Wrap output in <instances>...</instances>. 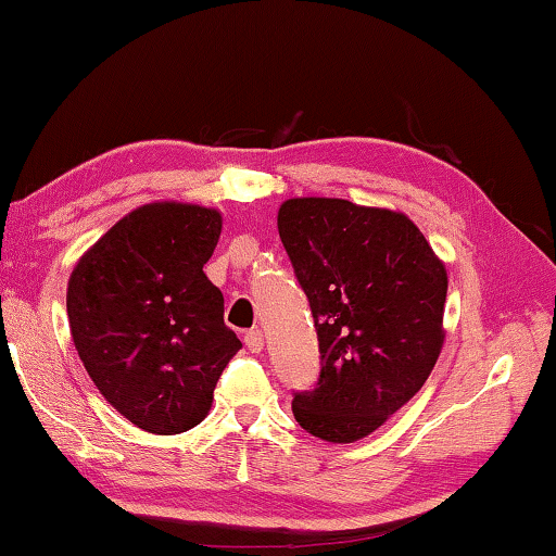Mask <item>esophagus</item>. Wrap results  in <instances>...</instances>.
I'll return each instance as SVG.
<instances>
[{"label":"esophagus","instance_id":"esophagus-1","mask_svg":"<svg viewBox=\"0 0 556 556\" xmlns=\"http://www.w3.org/2000/svg\"><path fill=\"white\" fill-rule=\"evenodd\" d=\"M244 345H248L252 353H262V348H265V336H262V331L244 333Z\"/></svg>","mask_w":556,"mask_h":556}]
</instances>
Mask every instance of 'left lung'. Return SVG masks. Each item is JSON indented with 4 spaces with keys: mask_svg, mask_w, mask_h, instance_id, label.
<instances>
[{
    "mask_svg": "<svg viewBox=\"0 0 556 556\" xmlns=\"http://www.w3.org/2000/svg\"><path fill=\"white\" fill-rule=\"evenodd\" d=\"M277 228L321 351V378L291 412L312 437L353 444L434 370L446 338V265L409 215L378 205L287 199Z\"/></svg>",
    "mask_w": 556,
    "mask_h": 556,
    "instance_id": "obj_1",
    "label": "left lung"
}]
</instances>
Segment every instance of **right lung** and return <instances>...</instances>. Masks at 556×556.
<instances>
[{
  "instance_id": "right-lung-1",
  "label": "right lung",
  "mask_w": 556,
  "mask_h": 556,
  "mask_svg": "<svg viewBox=\"0 0 556 556\" xmlns=\"http://www.w3.org/2000/svg\"><path fill=\"white\" fill-rule=\"evenodd\" d=\"M220 230L218 208L152 201L112 225L71 271L75 351L108 404L149 434L201 425L242 348L203 271Z\"/></svg>"
}]
</instances>
